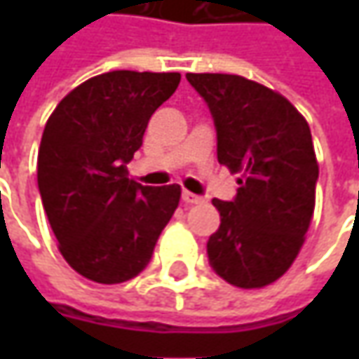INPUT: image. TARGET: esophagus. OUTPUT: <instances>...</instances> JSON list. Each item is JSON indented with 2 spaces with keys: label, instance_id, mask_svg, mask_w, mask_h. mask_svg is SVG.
<instances>
[{
  "label": "esophagus",
  "instance_id": "esophagus-1",
  "mask_svg": "<svg viewBox=\"0 0 359 359\" xmlns=\"http://www.w3.org/2000/svg\"><path fill=\"white\" fill-rule=\"evenodd\" d=\"M182 200L186 201V203H201L203 198H201V196H196V194H191V191H187V189H184V191H182Z\"/></svg>",
  "mask_w": 359,
  "mask_h": 359
}]
</instances>
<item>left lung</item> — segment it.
Segmentation results:
<instances>
[{"mask_svg": "<svg viewBox=\"0 0 359 359\" xmlns=\"http://www.w3.org/2000/svg\"><path fill=\"white\" fill-rule=\"evenodd\" d=\"M217 133V161L240 173L231 201L214 200L219 228L208 240L215 273L264 287L294 264L310 228L318 161L308 121L283 95L229 74H187Z\"/></svg>", "mask_w": 359, "mask_h": 359, "instance_id": "8db88e82", "label": "left lung"}]
</instances>
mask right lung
<instances>
[{"label":"right lung","mask_w":359,"mask_h":359,"mask_svg":"<svg viewBox=\"0 0 359 359\" xmlns=\"http://www.w3.org/2000/svg\"><path fill=\"white\" fill-rule=\"evenodd\" d=\"M180 74L109 72L69 91L46 123L37 186L65 262L97 283H121L149 264L182 189L142 186L128 163Z\"/></svg>","instance_id":"obj_1"}]
</instances>
